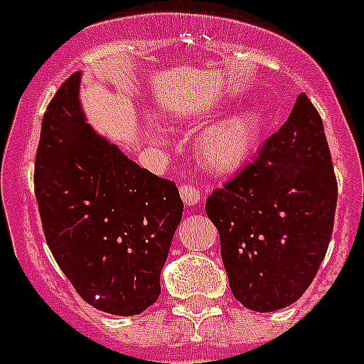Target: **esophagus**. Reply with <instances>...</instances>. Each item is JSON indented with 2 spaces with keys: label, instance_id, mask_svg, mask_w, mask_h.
I'll return each instance as SVG.
<instances>
[{
  "label": "esophagus",
  "instance_id": "esophagus-1",
  "mask_svg": "<svg viewBox=\"0 0 364 364\" xmlns=\"http://www.w3.org/2000/svg\"><path fill=\"white\" fill-rule=\"evenodd\" d=\"M180 197H182V200H184L186 206H195L197 203H200L203 195H200V191H198L195 186L182 184L180 186Z\"/></svg>",
  "mask_w": 364,
  "mask_h": 364
}]
</instances>
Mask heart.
Wrapping results in <instances>:
<instances>
[{"instance_id": "obj_1", "label": "heart", "mask_w": 364, "mask_h": 364, "mask_svg": "<svg viewBox=\"0 0 364 364\" xmlns=\"http://www.w3.org/2000/svg\"><path fill=\"white\" fill-rule=\"evenodd\" d=\"M262 132V116L256 108H243L200 132L197 138V156L204 167L215 173H230L250 158Z\"/></svg>"}]
</instances>
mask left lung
<instances>
[{
    "label": "left lung",
    "instance_id": "1",
    "mask_svg": "<svg viewBox=\"0 0 364 364\" xmlns=\"http://www.w3.org/2000/svg\"><path fill=\"white\" fill-rule=\"evenodd\" d=\"M337 178L321 114L300 93L262 151L206 203L230 289L245 307L291 306L318 272L333 232Z\"/></svg>",
    "mask_w": 364,
    "mask_h": 364
}]
</instances>
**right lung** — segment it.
Instances as JSON below:
<instances>
[{"label": "right lung", "mask_w": 364, "mask_h": 364, "mask_svg": "<svg viewBox=\"0 0 364 364\" xmlns=\"http://www.w3.org/2000/svg\"><path fill=\"white\" fill-rule=\"evenodd\" d=\"M80 73L43 114L34 193L48 247L85 302L130 316L158 300L182 219L175 182L152 175L86 123Z\"/></svg>", "instance_id": "obj_1"}]
</instances>
